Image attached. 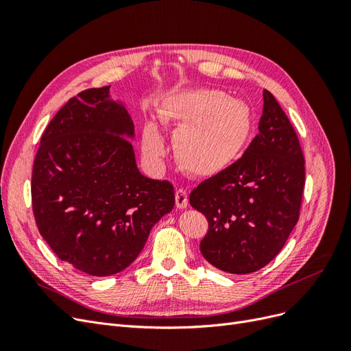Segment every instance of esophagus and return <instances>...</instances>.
<instances>
[{"instance_id":"esophagus-1","label":"esophagus","mask_w":351,"mask_h":351,"mask_svg":"<svg viewBox=\"0 0 351 351\" xmlns=\"http://www.w3.org/2000/svg\"><path fill=\"white\" fill-rule=\"evenodd\" d=\"M176 205L180 209H184L189 205V197H187V192L184 189H177L176 190Z\"/></svg>"}]
</instances>
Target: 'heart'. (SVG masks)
<instances>
[{
	"mask_svg": "<svg viewBox=\"0 0 351 351\" xmlns=\"http://www.w3.org/2000/svg\"><path fill=\"white\" fill-rule=\"evenodd\" d=\"M162 114L180 125L174 134L180 167L199 177L214 176L228 168L244 149L252 132L247 105L219 90L178 92L164 102ZM143 149L151 158L164 154L161 137L154 125L145 129Z\"/></svg>",
	"mask_w": 351,
	"mask_h": 351,
	"instance_id": "heart-1",
	"label": "heart"
}]
</instances>
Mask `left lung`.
I'll return each mask as SVG.
<instances>
[{"instance_id": "1", "label": "left lung", "mask_w": 351, "mask_h": 351, "mask_svg": "<svg viewBox=\"0 0 351 351\" xmlns=\"http://www.w3.org/2000/svg\"><path fill=\"white\" fill-rule=\"evenodd\" d=\"M304 156L294 127L263 90L259 134L241 158L197 184L190 205L208 219L204 258L230 274L256 272L284 247L300 217Z\"/></svg>"}]
</instances>
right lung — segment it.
I'll return each instance as SVG.
<instances>
[{
    "instance_id": "right-lung-1",
    "label": "right lung",
    "mask_w": 351,
    "mask_h": 351,
    "mask_svg": "<svg viewBox=\"0 0 351 351\" xmlns=\"http://www.w3.org/2000/svg\"><path fill=\"white\" fill-rule=\"evenodd\" d=\"M110 86L70 98L42 133L32 169V209L57 256L108 277L137 258L156 222L174 208V186L136 167L125 108Z\"/></svg>"
}]
</instances>
